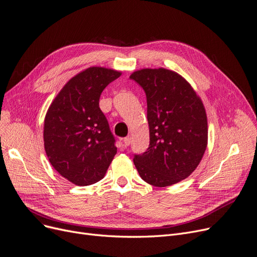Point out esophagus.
Instances as JSON below:
<instances>
[{"mask_svg": "<svg viewBox=\"0 0 257 257\" xmlns=\"http://www.w3.org/2000/svg\"><path fill=\"white\" fill-rule=\"evenodd\" d=\"M122 143H123V145H125V146H129L131 144V139L129 137L122 139Z\"/></svg>", "mask_w": 257, "mask_h": 257, "instance_id": "34e87169", "label": "esophagus"}]
</instances>
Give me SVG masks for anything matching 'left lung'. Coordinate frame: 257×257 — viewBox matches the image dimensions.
<instances>
[{
  "label": "left lung",
  "instance_id": "1",
  "mask_svg": "<svg viewBox=\"0 0 257 257\" xmlns=\"http://www.w3.org/2000/svg\"><path fill=\"white\" fill-rule=\"evenodd\" d=\"M130 78L147 99L149 147L134 163L145 182L164 187L191 175L207 145L203 103L181 75L166 69H143Z\"/></svg>",
  "mask_w": 257,
  "mask_h": 257
}]
</instances>
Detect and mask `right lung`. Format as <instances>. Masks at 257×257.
<instances>
[{"mask_svg":"<svg viewBox=\"0 0 257 257\" xmlns=\"http://www.w3.org/2000/svg\"><path fill=\"white\" fill-rule=\"evenodd\" d=\"M120 72L92 66L70 79L44 119V148L52 166L70 182H98L116 155L115 139L99 108V97Z\"/></svg>","mask_w":257,"mask_h":257,"instance_id":"1","label":"right lung"}]
</instances>
